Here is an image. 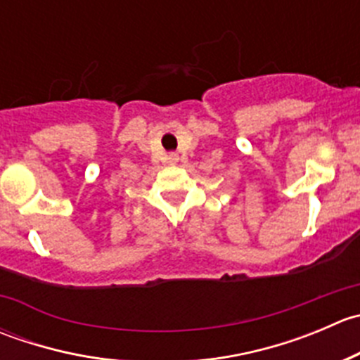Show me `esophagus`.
<instances>
[{"instance_id": "esophagus-1", "label": "esophagus", "mask_w": 360, "mask_h": 360, "mask_svg": "<svg viewBox=\"0 0 360 360\" xmlns=\"http://www.w3.org/2000/svg\"><path fill=\"white\" fill-rule=\"evenodd\" d=\"M169 162L176 163L177 162V155H169Z\"/></svg>"}]
</instances>
